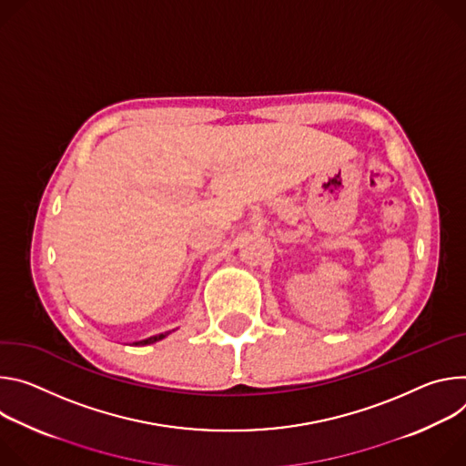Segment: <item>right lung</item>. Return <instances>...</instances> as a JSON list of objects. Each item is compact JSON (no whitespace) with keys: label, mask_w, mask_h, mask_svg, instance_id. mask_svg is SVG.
I'll return each instance as SVG.
<instances>
[{"label":"right lung","mask_w":466,"mask_h":466,"mask_svg":"<svg viewBox=\"0 0 466 466\" xmlns=\"http://www.w3.org/2000/svg\"><path fill=\"white\" fill-rule=\"evenodd\" d=\"M170 333V331H168ZM168 333H161V335H153V337H149V339H144V340H138V342H135V346H146V344H153V342H157V340H161V339H165Z\"/></svg>","instance_id":"add662e5"}]
</instances>
